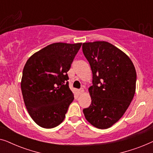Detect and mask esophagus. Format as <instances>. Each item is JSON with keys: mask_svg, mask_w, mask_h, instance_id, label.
I'll return each instance as SVG.
<instances>
[{"mask_svg": "<svg viewBox=\"0 0 153 153\" xmlns=\"http://www.w3.org/2000/svg\"><path fill=\"white\" fill-rule=\"evenodd\" d=\"M83 92H84V90H83V88H81V89H79V91H78V93H79V94H82Z\"/></svg>", "mask_w": 153, "mask_h": 153, "instance_id": "34e87169", "label": "esophagus"}]
</instances>
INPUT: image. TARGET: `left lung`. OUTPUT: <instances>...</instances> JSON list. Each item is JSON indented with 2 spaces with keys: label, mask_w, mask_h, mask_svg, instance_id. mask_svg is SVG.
Returning <instances> with one entry per match:
<instances>
[{
  "label": "left lung",
  "mask_w": 153,
  "mask_h": 153,
  "mask_svg": "<svg viewBox=\"0 0 153 153\" xmlns=\"http://www.w3.org/2000/svg\"><path fill=\"white\" fill-rule=\"evenodd\" d=\"M82 50L93 73V85L88 88L91 104L83 112L94 127L109 128L121 118L134 96V65L124 52L107 42L83 43Z\"/></svg>",
  "instance_id": "8db88e82"
}]
</instances>
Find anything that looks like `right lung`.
Returning a JSON list of instances; mask_svg holds the SVG:
<instances>
[{"mask_svg":"<svg viewBox=\"0 0 153 153\" xmlns=\"http://www.w3.org/2000/svg\"><path fill=\"white\" fill-rule=\"evenodd\" d=\"M81 45L51 44L27 60L21 88L28 114L39 126L53 128L65 119L74 100L68 72Z\"/></svg>","mask_w":153,"mask_h":153,"instance_id":"add662e5","label":"right lung"}]
</instances>
